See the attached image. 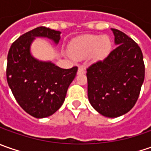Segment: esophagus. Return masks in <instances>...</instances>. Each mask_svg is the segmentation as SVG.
Returning a JSON list of instances; mask_svg holds the SVG:
<instances>
[{"label": "esophagus", "mask_w": 151, "mask_h": 151, "mask_svg": "<svg viewBox=\"0 0 151 151\" xmlns=\"http://www.w3.org/2000/svg\"><path fill=\"white\" fill-rule=\"evenodd\" d=\"M85 72H86V70H85V67L83 66V65L79 66L77 74H78V75H81V74H85Z\"/></svg>", "instance_id": "34e87169"}]
</instances>
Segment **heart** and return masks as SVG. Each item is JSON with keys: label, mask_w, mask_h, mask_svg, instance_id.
<instances>
[{"label": "heart", "mask_w": 151, "mask_h": 151, "mask_svg": "<svg viewBox=\"0 0 151 151\" xmlns=\"http://www.w3.org/2000/svg\"><path fill=\"white\" fill-rule=\"evenodd\" d=\"M111 41L107 36L85 35L76 39L70 46V54L76 60L92 55L93 59L100 60L108 54Z\"/></svg>", "instance_id": "obj_1"}]
</instances>
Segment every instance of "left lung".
<instances>
[{
    "label": "left lung",
    "mask_w": 151,
    "mask_h": 151,
    "mask_svg": "<svg viewBox=\"0 0 151 151\" xmlns=\"http://www.w3.org/2000/svg\"><path fill=\"white\" fill-rule=\"evenodd\" d=\"M112 31L118 46L86 69L87 92L95 110L117 118L135 105L145 80V64L139 46L124 32Z\"/></svg>",
    "instance_id": "left-lung-1"
}]
</instances>
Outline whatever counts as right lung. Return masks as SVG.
<instances>
[{
	"label": "right lung",
	"instance_id": "add662e5",
	"mask_svg": "<svg viewBox=\"0 0 151 151\" xmlns=\"http://www.w3.org/2000/svg\"><path fill=\"white\" fill-rule=\"evenodd\" d=\"M60 31L38 27L22 34L12 44L7 55L6 80L20 107L37 119L49 117L62 106L78 67L61 69L51 62L39 61L30 53L36 37L60 39Z\"/></svg>",
	"mask_w": 151,
	"mask_h": 151
}]
</instances>
